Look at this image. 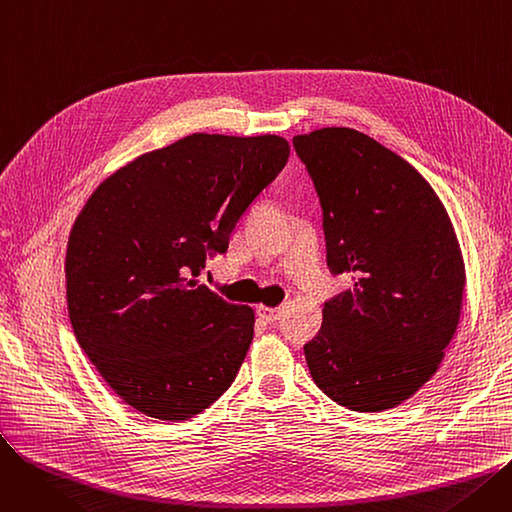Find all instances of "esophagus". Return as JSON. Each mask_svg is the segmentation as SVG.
I'll list each match as a JSON object with an SVG mask.
<instances>
[{"mask_svg":"<svg viewBox=\"0 0 512 512\" xmlns=\"http://www.w3.org/2000/svg\"><path fill=\"white\" fill-rule=\"evenodd\" d=\"M255 311H257V315L265 321V324H276V321L280 319V309H274V307H263V305H259Z\"/></svg>","mask_w":512,"mask_h":512,"instance_id":"esophagus-1","label":"esophagus"}]
</instances>
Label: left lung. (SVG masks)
<instances>
[{
    "label": "left lung",
    "instance_id": "8db88e82",
    "mask_svg": "<svg viewBox=\"0 0 512 512\" xmlns=\"http://www.w3.org/2000/svg\"><path fill=\"white\" fill-rule=\"evenodd\" d=\"M292 145L324 211L330 272L355 280L305 344L311 378L346 409H392L438 371L459 326V240L434 188L367 134L321 128Z\"/></svg>",
    "mask_w": 512,
    "mask_h": 512
}]
</instances>
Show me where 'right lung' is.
Here are the masks:
<instances>
[{"mask_svg": "<svg viewBox=\"0 0 512 512\" xmlns=\"http://www.w3.org/2000/svg\"><path fill=\"white\" fill-rule=\"evenodd\" d=\"M288 155L274 134L197 132L130 161L78 213L66 253L72 330L132 409L184 421L234 382L253 309L199 278Z\"/></svg>", "mask_w": 512, "mask_h": 512, "instance_id": "1", "label": "right lung"}]
</instances>
